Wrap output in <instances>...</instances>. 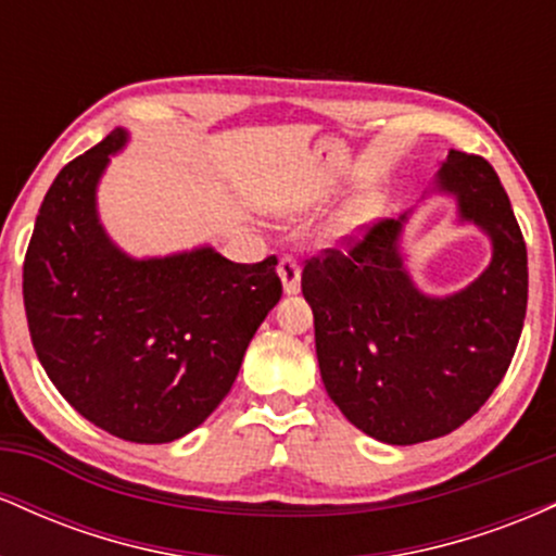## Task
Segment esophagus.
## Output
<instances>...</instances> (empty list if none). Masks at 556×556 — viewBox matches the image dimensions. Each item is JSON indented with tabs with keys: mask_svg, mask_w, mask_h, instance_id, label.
Here are the masks:
<instances>
[{
	"mask_svg": "<svg viewBox=\"0 0 556 556\" xmlns=\"http://www.w3.org/2000/svg\"><path fill=\"white\" fill-rule=\"evenodd\" d=\"M279 279H282L287 295H295L300 290V264L295 256H282L279 258Z\"/></svg>",
	"mask_w": 556,
	"mask_h": 556,
	"instance_id": "obj_1",
	"label": "esophagus"
}]
</instances>
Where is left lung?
Wrapping results in <instances>:
<instances>
[{"instance_id": "8db88e82", "label": "left lung", "mask_w": 556, "mask_h": 556, "mask_svg": "<svg viewBox=\"0 0 556 556\" xmlns=\"http://www.w3.org/2000/svg\"><path fill=\"white\" fill-rule=\"evenodd\" d=\"M437 188L491 238L489 269L429 298L402 266V219H384L305 261L327 394L387 444L439 439L476 416L513 363L528 305V253L500 177L483 156L450 151Z\"/></svg>"}]
</instances>
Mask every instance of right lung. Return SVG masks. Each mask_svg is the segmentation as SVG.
Masks as SVG:
<instances>
[{"mask_svg":"<svg viewBox=\"0 0 556 556\" xmlns=\"http://www.w3.org/2000/svg\"><path fill=\"white\" fill-rule=\"evenodd\" d=\"M127 132L73 159L43 195L23 264L34 350L83 418L136 444L175 442L219 407L282 298L277 256L212 248L136 261L106 238L96 182Z\"/></svg>","mask_w":556,"mask_h":556,"instance_id":"1","label":"right lung"}]
</instances>
